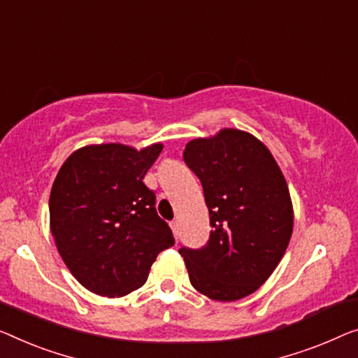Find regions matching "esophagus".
<instances>
[{
	"label": "esophagus",
	"instance_id": "obj_1",
	"mask_svg": "<svg viewBox=\"0 0 358 358\" xmlns=\"http://www.w3.org/2000/svg\"><path fill=\"white\" fill-rule=\"evenodd\" d=\"M170 227H172V231L175 234V238L178 239V236H180V225H178V222H172V223H170Z\"/></svg>",
	"mask_w": 358,
	"mask_h": 358
}]
</instances>
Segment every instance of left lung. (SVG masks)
Instances as JSON below:
<instances>
[{"label": "left lung", "instance_id": "8db88e82", "mask_svg": "<svg viewBox=\"0 0 358 358\" xmlns=\"http://www.w3.org/2000/svg\"><path fill=\"white\" fill-rule=\"evenodd\" d=\"M185 164L199 178L210 215V236L178 252L189 281L213 301H238L262 286L292 234V204L271 152L246 131L227 128L189 141Z\"/></svg>", "mask_w": 358, "mask_h": 358}]
</instances>
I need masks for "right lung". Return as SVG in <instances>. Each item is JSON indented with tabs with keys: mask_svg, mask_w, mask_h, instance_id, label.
Masks as SVG:
<instances>
[{
	"mask_svg": "<svg viewBox=\"0 0 358 358\" xmlns=\"http://www.w3.org/2000/svg\"><path fill=\"white\" fill-rule=\"evenodd\" d=\"M162 145L136 151L124 145L78 149L62 164L50 196L51 233L80 285L120 297L148 280L154 260L175 244L157 215L145 175Z\"/></svg>",
	"mask_w": 358,
	"mask_h": 358,
	"instance_id": "right-lung-1",
	"label": "right lung"
}]
</instances>
